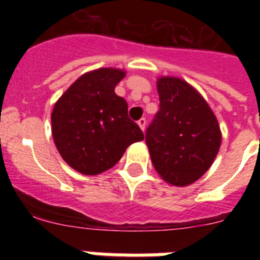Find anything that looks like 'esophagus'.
I'll use <instances>...</instances> for the list:
<instances>
[{
	"label": "esophagus",
	"mask_w": 260,
	"mask_h": 260,
	"mask_svg": "<svg viewBox=\"0 0 260 260\" xmlns=\"http://www.w3.org/2000/svg\"><path fill=\"white\" fill-rule=\"evenodd\" d=\"M146 123H147V121H146V118H144V117H142V118L138 121V125H139V127H141L143 132H144V128H146Z\"/></svg>",
	"instance_id": "obj_1"
}]
</instances>
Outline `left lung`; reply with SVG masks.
I'll list each match as a JSON object with an SVG mask.
<instances>
[{"instance_id":"1","label":"left lung","mask_w":260,"mask_h":260,"mask_svg":"<svg viewBox=\"0 0 260 260\" xmlns=\"http://www.w3.org/2000/svg\"><path fill=\"white\" fill-rule=\"evenodd\" d=\"M160 109L146 130L156 172L168 183L186 186L201 178L221 143L211 108L189 83L173 77L157 80Z\"/></svg>"}]
</instances>
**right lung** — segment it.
<instances>
[{
	"label": "right lung",
	"instance_id": "right-lung-1",
	"mask_svg": "<svg viewBox=\"0 0 260 260\" xmlns=\"http://www.w3.org/2000/svg\"><path fill=\"white\" fill-rule=\"evenodd\" d=\"M122 70L99 69L78 78L56 103L52 134L62 158L75 171L95 176L122 157L130 144L143 141L128 118L127 103L114 88Z\"/></svg>",
	"mask_w": 260,
	"mask_h": 260
}]
</instances>
